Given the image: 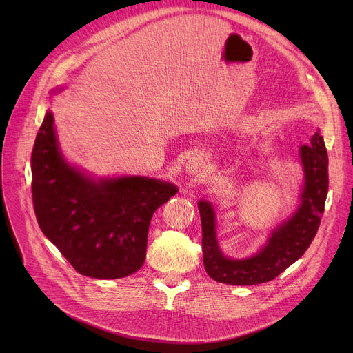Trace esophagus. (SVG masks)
Here are the masks:
<instances>
[{
  "label": "esophagus",
  "mask_w": 353,
  "mask_h": 353,
  "mask_svg": "<svg viewBox=\"0 0 353 353\" xmlns=\"http://www.w3.org/2000/svg\"><path fill=\"white\" fill-rule=\"evenodd\" d=\"M205 169H206V161L200 156L192 157L186 165V172L189 174H200L201 172H205Z\"/></svg>",
  "instance_id": "34e87169"
}]
</instances>
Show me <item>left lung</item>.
<instances>
[{
    "label": "left lung",
    "instance_id": "1",
    "mask_svg": "<svg viewBox=\"0 0 353 353\" xmlns=\"http://www.w3.org/2000/svg\"><path fill=\"white\" fill-rule=\"evenodd\" d=\"M305 188L301 206L285 223L274 229L265 248L243 261L221 254L214 229V212L208 201H199L203 230V263L213 281L226 285H259L273 281L298 261L318 233L329 188L327 153L323 137L314 133L301 147Z\"/></svg>",
    "mask_w": 353,
    "mask_h": 353
}]
</instances>
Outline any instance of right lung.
<instances>
[{"label":"right lung","mask_w":353,"mask_h":353,"mask_svg":"<svg viewBox=\"0 0 353 353\" xmlns=\"http://www.w3.org/2000/svg\"><path fill=\"white\" fill-rule=\"evenodd\" d=\"M31 192L41 232L80 274L120 279L145 259L153 213L177 193L147 177L92 180L63 159L51 111L31 154Z\"/></svg>","instance_id":"add662e5"}]
</instances>
